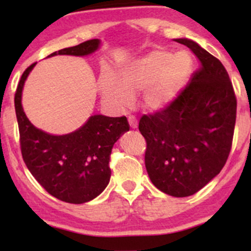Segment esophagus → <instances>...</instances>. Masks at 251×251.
<instances>
[{
    "mask_svg": "<svg viewBox=\"0 0 251 251\" xmlns=\"http://www.w3.org/2000/svg\"><path fill=\"white\" fill-rule=\"evenodd\" d=\"M128 124H129V127L131 128H137L138 127V122L134 117H129L128 118Z\"/></svg>",
    "mask_w": 251,
    "mask_h": 251,
    "instance_id": "1",
    "label": "esophagus"
}]
</instances>
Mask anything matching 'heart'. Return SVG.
<instances>
[{
	"mask_svg": "<svg viewBox=\"0 0 251 251\" xmlns=\"http://www.w3.org/2000/svg\"><path fill=\"white\" fill-rule=\"evenodd\" d=\"M192 57L188 51L172 53L154 48L126 62L120 77L105 68L99 79V92L105 101L118 108L128 107L133 97L143 94V107L160 112L174 103L188 85L192 73Z\"/></svg>",
	"mask_w": 251,
	"mask_h": 251,
	"instance_id": "b5f03b06",
	"label": "heart"
}]
</instances>
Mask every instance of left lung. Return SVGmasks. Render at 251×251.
Masks as SVG:
<instances>
[{
	"mask_svg": "<svg viewBox=\"0 0 251 251\" xmlns=\"http://www.w3.org/2000/svg\"><path fill=\"white\" fill-rule=\"evenodd\" d=\"M200 67L180 97L162 112L143 116L139 131L148 143L145 166L153 185L174 197L200 191L221 172L230 153L236 97L222 62L190 39Z\"/></svg>",
	"mask_w": 251,
	"mask_h": 251,
	"instance_id": "1",
	"label": "left lung"
}]
</instances>
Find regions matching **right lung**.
Returning <instances> with one entry per match:
<instances>
[{"label":"right lung","instance_id":"right-lung-1","mask_svg":"<svg viewBox=\"0 0 251 251\" xmlns=\"http://www.w3.org/2000/svg\"><path fill=\"white\" fill-rule=\"evenodd\" d=\"M99 39L54 51L55 55L87 56L100 48ZM36 63L22 74L15 93V112L24 160L43 189L57 200L82 204L98 197L111 178L109 154L113 145L129 129L126 117L94 114L81 127L67 134H50L35 127L22 107L25 80Z\"/></svg>","mask_w":251,"mask_h":251}]
</instances>
